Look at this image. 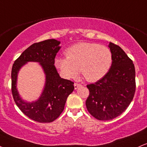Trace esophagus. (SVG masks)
<instances>
[{
    "label": "esophagus",
    "instance_id": "esophagus-1",
    "mask_svg": "<svg viewBox=\"0 0 147 147\" xmlns=\"http://www.w3.org/2000/svg\"><path fill=\"white\" fill-rule=\"evenodd\" d=\"M81 85L80 84H77V83H75L74 84V86H75V89H77L79 86H81Z\"/></svg>",
    "mask_w": 147,
    "mask_h": 147
}]
</instances>
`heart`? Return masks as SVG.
<instances>
[{
  "label": "heart",
  "mask_w": 147,
  "mask_h": 147,
  "mask_svg": "<svg viewBox=\"0 0 147 147\" xmlns=\"http://www.w3.org/2000/svg\"><path fill=\"white\" fill-rule=\"evenodd\" d=\"M66 58L59 57L55 65L66 78H75L81 70L84 78L95 82L109 71L112 62V52L107 47L96 43L80 42L68 48Z\"/></svg>",
  "instance_id": "1"
}]
</instances>
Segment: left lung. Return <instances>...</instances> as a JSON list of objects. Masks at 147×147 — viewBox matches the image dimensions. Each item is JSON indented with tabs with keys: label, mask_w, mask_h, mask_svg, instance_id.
Returning <instances> with one entry per match:
<instances>
[{
	"label": "left lung",
	"mask_w": 147,
	"mask_h": 147,
	"mask_svg": "<svg viewBox=\"0 0 147 147\" xmlns=\"http://www.w3.org/2000/svg\"><path fill=\"white\" fill-rule=\"evenodd\" d=\"M112 63L108 72L94 84L87 85L86 107L93 117L109 121L121 115L133 100L136 70L133 61L119 46L109 42Z\"/></svg>",
	"instance_id": "8db88e82"
}]
</instances>
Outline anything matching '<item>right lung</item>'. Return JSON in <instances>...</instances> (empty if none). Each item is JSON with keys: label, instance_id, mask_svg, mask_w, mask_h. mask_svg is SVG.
Returning a JSON list of instances; mask_svg holds the SVG:
<instances>
[{"label": "right lung", "instance_id": "obj_1", "mask_svg": "<svg viewBox=\"0 0 147 147\" xmlns=\"http://www.w3.org/2000/svg\"><path fill=\"white\" fill-rule=\"evenodd\" d=\"M60 42L54 39L33 44L15 60L11 69V92L19 109L33 121L51 123L59 116L64 109L68 95L74 90V82L61 78L54 66L55 58L60 49ZM28 61L40 63L46 75L45 87L37 102H24L16 89L19 70Z\"/></svg>", "mask_w": 147, "mask_h": 147}]
</instances>
